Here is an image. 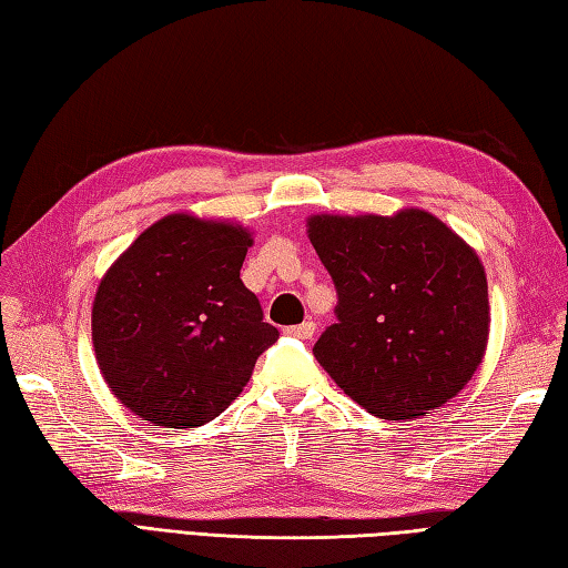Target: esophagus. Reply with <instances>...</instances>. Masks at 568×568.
I'll return each mask as SVG.
<instances>
[{
  "mask_svg": "<svg viewBox=\"0 0 568 568\" xmlns=\"http://www.w3.org/2000/svg\"><path fill=\"white\" fill-rule=\"evenodd\" d=\"M291 336H297V339H312L317 332V324L315 322H303V324H295V327H287L285 329Z\"/></svg>",
  "mask_w": 568,
  "mask_h": 568,
  "instance_id": "esophagus-1",
  "label": "esophagus"
}]
</instances>
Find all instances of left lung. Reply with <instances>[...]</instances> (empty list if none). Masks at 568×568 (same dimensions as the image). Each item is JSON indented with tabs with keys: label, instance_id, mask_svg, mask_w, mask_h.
<instances>
[{
	"label": "left lung",
	"instance_id": "obj_1",
	"mask_svg": "<svg viewBox=\"0 0 568 568\" xmlns=\"http://www.w3.org/2000/svg\"><path fill=\"white\" fill-rule=\"evenodd\" d=\"M307 236L339 295L320 366L371 415L413 419L464 390L486 356V268L425 210L312 214Z\"/></svg>",
	"mask_w": 568,
	"mask_h": 568
}]
</instances>
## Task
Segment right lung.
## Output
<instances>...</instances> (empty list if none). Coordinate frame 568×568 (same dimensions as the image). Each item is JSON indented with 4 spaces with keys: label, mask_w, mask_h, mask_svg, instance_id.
<instances>
[{
    "label": "right lung",
    "mask_w": 568,
    "mask_h": 568,
    "mask_svg": "<svg viewBox=\"0 0 568 568\" xmlns=\"http://www.w3.org/2000/svg\"><path fill=\"white\" fill-rule=\"evenodd\" d=\"M248 246L244 224L173 212L143 229L102 275L94 358L116 400L149 425H207L277 339L239 277Z\"/></svg>",
    "instance_id": "right-lung-1"
}]
</instances>
